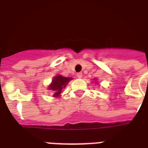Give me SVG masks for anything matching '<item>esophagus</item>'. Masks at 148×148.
Instances as JSON below:
<instances>
[{
	"label": "esophagus",
	"mask_w": 148,
	"mask_h": 148,
	"mask_svg": "<svg viewBox=\"0 0 148 148\" xmlns=\"http://www.w3.org/2000/svg\"><path fill=\"white\" fill-rule=\"evenodd\" d=\"M77 77H78L79 79H81V78H82V73H77Z\"/></svg>",
	"instance_id": "1"
}]
</instances>
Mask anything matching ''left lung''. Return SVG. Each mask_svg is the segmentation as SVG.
I'll use <instances>...</instances> for the list:
<instances>
[{
	"label": "left lung",
	"instance_id": "8db88e82",
	"mask_svg": "<svg viewBox=\"0 0 148 148\" xmlns=\"http://www.w3.org/2000/svg\"><path fill=\"white\" fill-rule=\"evenodd\" d=\"M96 80H97V79H96Z\"/></svg>",
	"mask_w": 148,
	"mask_h": 148
}]
</instances>
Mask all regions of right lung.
I'll return each instance as SVG.
<instances>
[{"mask_svg": "<svg viewBox=\"0 0 148 148\" xmlns=\"http://www.w3.org/2000/svg\"><path fill=\"white\" fill-rule=\"evenodd\" d=\"M73 78L71 77H64L61 75H55L52 79V82H51L47 90L53 91V97H59L61 96V93H63V90L66 87L67 84L71 81Z\"/></svg>", "mask_w": 148, "mask_h": 148, "instance_id": "add662e5", "label": "right lung"}]
</instances>
